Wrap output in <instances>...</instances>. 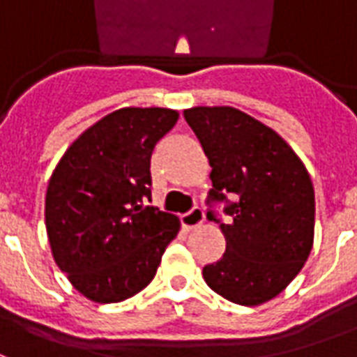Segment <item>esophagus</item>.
Returning a JSON list of instances; mask_svg holds the SVG:
<instances>
[{"label":"esophagus","mask_w":357,"mask_h":357,"mask_svg":"<svg viewBox=\"0 0 357 357\" xmlns=\"http://www.w3.org/2000/svg\"><path fill=\"white\" fill-rule=\"evenodd\" d=\"M202 222H204V212H202V208H193L191 212H187V214L181 216V227L187 229V231L193 229V227L202 225Z\"/></svg>","instance_id":"esophagus-1"}]
</instances>
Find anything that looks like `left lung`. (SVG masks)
Returning a JSON list of instances; mask_svg holds the SVG:
<instances>
[{"mask_svg":"<svg viewBox=\"0 0 357 357\" xmlns=\"http://www.w3.org/2000/svg\"><path fill=\"white\" fill-rule=\"evenodd\" d=\"M212 166L210 199L231 202L224 256L202 268L220 296L260 306L283 292L314 247L315 195L300 156L269 126L233 107L183 110ZM208 220H216L208 212ZM218 222V220H216Z\"/></svg>","mask_w":357,"mask_h":357,"instance_id":"obj_1","label":"left lung"}]
</instances>
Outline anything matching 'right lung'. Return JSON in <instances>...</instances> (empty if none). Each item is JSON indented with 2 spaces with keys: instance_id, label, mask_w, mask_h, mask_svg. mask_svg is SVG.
<instances>
[{
  "instance_id": "add662e5",
  "label": "right lung",
  "mask_w": 357,
  "mask_h": 357,
  "mask_svg": "<svg viewBox=\"0 0 357 357\" xmlns=\"http://www.w3.org/2000/svg\"><path fill=\"white\" fill-rule=\"evenodd\" d=\"M178 118V110L162 107L114 110L74 139L51 174V255L91 302H122L143 291L178 235V216L143 206L153 149Z\"/></svg>"
}]
</instances>
